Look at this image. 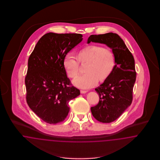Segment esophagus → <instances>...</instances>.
I'll return each instance as SVG.
<instances>
[{
  "mask_svg": "<svg viewBox=\"0 0 160 160\" xmlns=\"http://www.w3.org/2000/svg\"><path fill=\"white\" fill-rule=\"evenodd\" d=\"M87 91H86V90H80V92L82 93V94H84V93H86V92H87Z\"/></svg>",
  "mask_w": 160,
  "mask_h": 160,
  "instance_id": "obj_1",
  "label": "esophagus"
}]
</instances>
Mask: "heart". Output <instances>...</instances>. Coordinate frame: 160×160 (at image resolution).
<instances>
[{
    "mask_svg": "<svg viewBox=\"0 0 160 160\" xmlns=\"http://www.w3.org/2000/svg\"><path fill=\"white\" fill-rule=\"evenodd\" d=\"M87 64L86 74L73 81L74 84L82 88H89L106 80L112 73L116 65L115 56L111 49L97 44H89L78 51L77 58L67 54L63 66L69 78H77L80 73V64Z\"/></svg>",
    "mask_w": 160,
    "mask_h": 160,
    "instance_id": "b5f03b06",
    "label": "heart"
}]
</instances>
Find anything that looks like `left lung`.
Here are the masks:
<instances>
[{
    "instance_id": "obj_1",
    "label": "left lung",
    "mask_w": 160,
    "mask_h": 160,
    "mask_svg": "<svg viewBox=\"0 0 160 160\" xmlns=\"http://www.w3.org/2000/svg\"><path fill=\"white\" fill-rule=\"evenodd\" d=\"M91 42L106 44L112 48L115 56L116 65L112 74L95 88L99 102L91 107L92 116L97 121L109 123L117 120L131 105L137 76L134 58L116 33L92 34L87 43Z\"/></svg>"
}]
</instances>
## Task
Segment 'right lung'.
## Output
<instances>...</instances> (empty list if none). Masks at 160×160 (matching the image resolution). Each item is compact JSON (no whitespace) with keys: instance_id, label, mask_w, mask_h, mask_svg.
<instances>
[{"instance_id":"add662e5","label":"right lung","mask_w":160,"mask_h":160,"mask_svg":"<svg viewBox=\"0 0 160 160\" xmlns=\"http://www.w3.org/2000/svg\"><path fill=\"white\" fill-rule=\"evenodd\" d=\"M82 37L78 33H46L29 57L25 78L26 102L48 124L64 121L70 110L68 103L80 94L68 78L63 60Z\"/></svg>"}]
</instances>
